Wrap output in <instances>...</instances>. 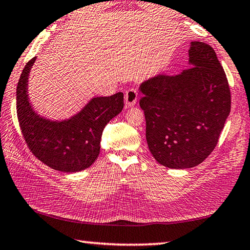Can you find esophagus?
Instances as JSON below:
<instances>
[{"label": "esophagus", "mask_w": 250, "mask_h": 250, "mask_svg": "<svg viewBox=\"0 0 250 250\" xmlns=\"http://www.w3.org/2000/svg\"><path fill=\"white\" fill-rule=\"evenodd\" d=\"M138 101V93L137 90L134 88H130L125 92V102L126 104V106H134L135 104H137Z\"/></svg>", "instance_id": "obj_1"}]
</instances>
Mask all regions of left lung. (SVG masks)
Returning a JSON list of instances; mask_svg holds the SVG:
<instances>
[{
  "label": "left lung",
  "mask_w": 250,
  "mask_h": 250,
  "mask_svg": "<svg viewBox=\"0 0 250 250\" xmlns=\"http://www.w3.org/2000/svg\"><path fill=\"white\" fill-rule=\"evenodd\" d=\"M188 53L187 70L157 74L139 87L149 152L174 169L191 168L210 155L230 111L229 82L214 50L191 42Z\"/></svg>",
  "instance_id": "obj_1"
}]
</instances>
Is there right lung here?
Segmentation results:
<instances>
[{
  "label": "right lung",
  "mask_w": 250,
  "mask_h": 250,
  "mask_svg": "<svg viewBox=\"0 0 250 250\" xmlns=\"http://www.w3.org/2000/svg\"><path fill=\"white\" fill-rule=\"evenodd\" d=\"M36 59L27 62L16 88L17 117L26 143L34 155L52 169L76 172L88 168L101 152L106 125L124 108V93L93 97L67 119H49L39 115L29 102L28 79Z\"/></svg>",
  "instance_id": "obj_1"
}]
</instances>
